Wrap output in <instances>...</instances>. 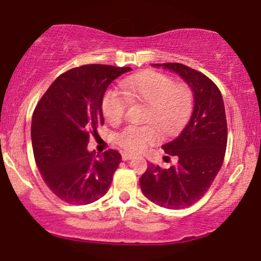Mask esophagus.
I'll return each mask as SVG.
<instances>
[{
  "label": "esophagus",
  "instance_id": "esophagus-1",
  "mask_svg": "<svg viewBox=\"0 0 261 261\" xmlns=\"http://www.w3.org/2000/svg\"><path fill=\"white\" fill-rule=\"evenodd\" d=\"M132 158H133V155L129 154V152H123V154H122V159H123L124 161H127V160H130Z\"/></svg>",
  "mask_w": 261,
  "mask_h": 261
}]
</instances>
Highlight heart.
I'll use <instances>...</instances> for the list:
<instances>
[{"instance_id":"1","label":"heart","mask_w":261,"mask_h":261,"mask_svg":"<svg viewBox=\"0 0 261 261\" xmlns=\"http://www.w3.org/2000/svg\"><path fill=\"white\" fill-rule=\"evenodd\" d=\"M122 93L132 102L148 106L144 121L151 122L165 136L177 133L192 111L193 95L186 85H174L167 75L158 72H144L121 82ZM128 101L116 90L107 91L102 100L103 117L116 124L124 117ZM156 140L152 125H129L118 133L119 145L129 151H142Z\"/></svg>"}]
</instances>
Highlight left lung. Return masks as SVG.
<instances>
[{
  "label": "left lung",
  "mask_w": 261,
  "mask_h": 261,
  "mask_svg": "<svg viewBox=\"0 0 261 261\" xmlns=\"http://www.w3.org/2000/svg\"><path fill=\"white\" fill-rule=\"evenodd\" d=\"M191 88L194 106L191 119L176 139L162 145L178 161L170 168L150 164L139 178L143 194L167 209H183L210 188L222 166L227 145V122L219 88L198 70L180 63H156Z\"/></svg>",
  "instance_id": "1"
}]
</instances>
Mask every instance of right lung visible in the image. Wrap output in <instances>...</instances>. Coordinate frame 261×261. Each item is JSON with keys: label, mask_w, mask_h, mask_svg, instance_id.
Here are the masks:
<instances>
[{"label": "right lung", "mask_w": 261, "mask_h": 261, "mask_svg": "<svg viewBox=\"0 0 261 261\" xmlns=\"http://www.w3.org/2000/svg\"><path fill=\"white\" fill-rule=\"evenodd\" d=\"M129 67L87 64L61 74L39 101L32 119L34 158L45 183L73 205L106 194L121 155L89 151L90 133L103 123L102 100L109 85Z\"/></svg>", "instance_id": "obj_1"}]
</instances>
